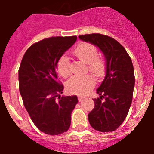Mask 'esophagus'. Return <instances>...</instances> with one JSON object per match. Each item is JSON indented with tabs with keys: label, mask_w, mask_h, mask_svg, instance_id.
<instances>
[{
	"label": "esophagus",
	"mask_w": 154,
	"mask_h": 154,
	"mask_svg": "<svg viewBox=\"0 0 154 154\" xmlns=\"http://www.w3.org/2000/svg\"><path fill=\"white\" fill-rule=\"evenodd\" d=\"M84 99H85V97H83V96H78V99H79V102L82 101Z\"/></svg>",
	"instance_id": "esophagus-1"
}]
</instances>
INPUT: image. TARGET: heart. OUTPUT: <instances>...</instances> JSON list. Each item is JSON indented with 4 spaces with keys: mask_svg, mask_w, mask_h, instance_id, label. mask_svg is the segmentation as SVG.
<instances>
[{
    "mask_svg": "<svg viewBox=\"0 0 154 154\" xmlns=\"http://www.w3.org/2000/svg\"><path fill=\"white\" fill-rule=\"evenodd\" d=\"M75 56L80 61L88 64V70L97 77L103 76L106 70L105 62L102 58H98L96 48L90 43L82 42L75 48L73 51ZM57 71L64 78L71 75L70 62L67 55H62L57 62ZM96 85V80L91 75L79 77L74 76L66 83V89L69 92L77 95H85Z\"/></svg>",
    "mask_w": 154,
    "mask_h": 154,
    "instance_id": "1",
    "label": "heart"
}]
</instances>
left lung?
I'll list each match as a JSON object with an SVG mask.
<instances>
[{"label": "left lung", "instance_id": "left-lung-1", "mask_svg": "<svg viewBox=\"0 0 154 154\" xmlns=\"http://www.w3.org/2000/svg\"><path fill=\"white\" fill-rule=\"evenodd\" d=\"M81 40L96 45L106 58V75L96 89L95 107L88 115L90 125L100 132L116 130L126 119L135 85L133 63L123 46L101 34L79 35Z\"/></svg>", "mask_w": 154, "mask_h": 154}]
</instances>
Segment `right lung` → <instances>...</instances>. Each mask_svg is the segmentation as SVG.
Returning <instances> with one entry per match:
<instances>
[{
	"instance_id": "obj_1",
	"label": "right lung",
	"mask_w": 154,
	"mask_h": 154,
	"mask_svg": "<svg viewBox=\"0 0 154 154\" xmlns=\"http://www.w3.org/2000/svg\"><path fill=\"white\" fill-rule=\"evenodd\" d=\"M77 40L76 36L51 37L33 44L24 53L18 71L19 91L24 106L36 127L48 135L69 130L76 96H61L58 59Z\"/></svg>"
}]
</instances>
